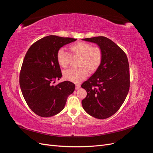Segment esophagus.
<instances>
[{
  "mask_svg": "<svg viewBox=\"0 0 153 153\" xmlns=\"http://www.w3.org/2000/svg\"><path fill=\"white\" fill-rule=\"evenodd\" d=\"M80 87V85H79V84H77V85H76V87H75V89L77 90V89H79V88Z\"/></svg>",
  "mask_w": 153,
  "mask_h": 153,
  "instance_id": "obj_1",
  "label": "esophagus"
}]
</instances>
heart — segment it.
Masks as SVG:
<instances>
[{"instance_id":"heart-1","label":"heart","mask_w":153,"mask_h":153,"mask_svg":"<svg viewBox=\"0 0 153 153\" xmlns=\"http://www.w3.org/2000/svg\"><path fill=\"white\" fill-rule=\"evenodd\" d=\"M72 55L80 57L78 66L79 68L68 69L64 71L63 76L66 80L74 83H80L88 75V71H95L102 61L103 54L99 47H92L91 43L79 41L69 47ZM57 61L59 66L67 68L70 61V55L64 48H60L57 53Z\"/></svg>"}]
</instances>
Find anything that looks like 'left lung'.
Returning <instances> with one entry per match:
<instances>
[{"instance_id":"8db88e82","label":"left lung","mask_w":153,"mask_h":153,"mask_svg":"<svg viewBox=\"0 0 153 153\" xmlns=\"http://www.w3.org/2000/svg\"><path fill=\"white\" fill-rule=\"evenodd\" d=\"M96 43L101 50L100 67L81 87L87 95L83 108L91 116L105 119L120 108L129 89V68L126 53L112 40L103 36L82 39Z\"/></svg>"}]
</instances>
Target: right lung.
Wrapping results in <instances>:
<instances>
[{"instance_id": "obj_1", "label": "right lung", "mask_w": 153, "mask_h": 153, "mask_svg": "<svg viewBox=\"0 0 153 153\" xmlns=\"http://www.w3.org/2000/svg\"><path fill=\"white\" fill-rule=\"evenodd\" d=\"M76 39L48 36L36 41L27 51L20 74L23 96L32 111L40 117H49L61 112L68 97L75 91L69 81L52 85L62 73L57 53L63 46Z\"/></svg>"}]
</instances>
